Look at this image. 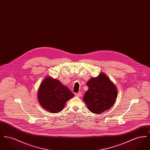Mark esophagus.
<instances>
[{
	"label": "esophagus",
	"instance_id": "obj_1",
	"mask_svg": "<svg viewBox=\"0 0 150 150\" xmlns=\"http://www.w3.org/2000/svg\"><path fill=\"white\" fill-rule=\"evenodd\" d=\"M75 95L77 97H81L82 96V93L80 92H79L78 93H75Z\"/></svg>",
	"mask_w": 150,
	"mask_h": 150
}]
</instances>
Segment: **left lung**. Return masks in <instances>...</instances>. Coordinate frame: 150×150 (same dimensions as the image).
I'll list each match as a JSON object with an SVG mask.
<instances>
[{
	"label": "left lung",
	"instance_id": "1",
	"mask_svg": "<svg viewBox=\"0 0 150 150\" xmlns=\"http://www.w3.org/2000/svg\"><path fill=\"white\" fill-rule=\"evenodd\" d=\"M86 86L88 90L83 100L90 111L100 114L113 106L117 97V88L105 73L91 78Z\"/></svg>",
	"mask_w": 150,
	"mask_h": 150
}]
</instances>
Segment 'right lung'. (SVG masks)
<instances>
[{
    "label": "right lung",
    "mask_w": 150,
    "mask_h": 150,
    "mask_svg": "<svg viewBox=\"0 0 150 150\" xmlns=\"http://www.w3.org/2000/svg\"><path fill=\"white\" fill-rule=\"evenodd\" d=\"M74 96V94L67 86L51 76L43 79L38 91V100L40 105L52 113L61 111L66 102Z\"/></svg>",
    "instance_id": "1"
}]
</instances>
